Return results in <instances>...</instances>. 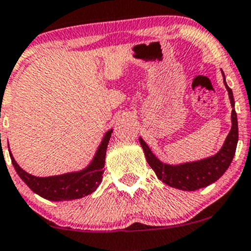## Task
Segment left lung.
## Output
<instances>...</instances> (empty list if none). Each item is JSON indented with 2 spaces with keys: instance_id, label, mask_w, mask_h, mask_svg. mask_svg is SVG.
<instances>
[{
  "instance_id": "1",
  "label": "left lung",
  "mask_w": 251,
  "mask_h": 251,
  "mask_svg": "<svg viewBox=\"0 0 251 251\" xmlns=\"http://www.w3.org/2000/svg\"><path fill=\"white\" fill-rule=\"evenodd\" d=\"M222 76H224V83L226 86L227 92H228V97L232 105V127L227 135L226 140H225L224 146L215 155L201 159V160L191 161V163L170 165V164H165L159 160L154 155L153 151H151V148L147 146L146 142L140 137V143L143 148L147 163L153 169L158 178L168 186L182 189V191L201 189L216 182L222 175L226 173V170L229 168L232 160H233L238 143L237 113L234 109L233 92L227 85L224 72H222Z\"/></svg>"
}]
</instances>
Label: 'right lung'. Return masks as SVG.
I'll use <instances>...</instances> for the list:
<instances>
[{"label": "right lung", "mask_w": 251, "mask_h": 251, "mask_svg": "<svg viewBox=\"0 0 251 251\" xmlns=\"http://www.w3.org/2000/svg\"><path fill=\"white\" fill-rule=\"evenodd\" d=\"M111 132L113 130L110 128L103 136L102 142L98 146L92 161L85 169L80 171H74V173L37 177L23 170L14 160L11 151H9V155H11L12 164H13L17 174L34 193L39 194L40 197L50 201H74V199H80L93 193L102 182V175L104 173L103 168L105 164V154H107Z\"/></svg>", "instance_id": "right-lung-1"}]
</instances>
